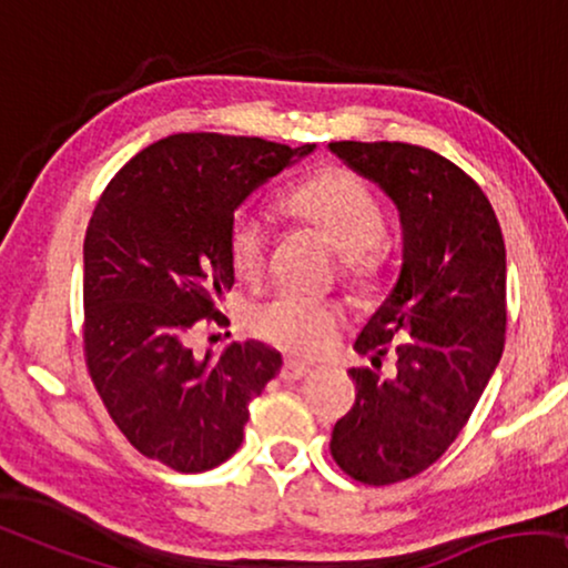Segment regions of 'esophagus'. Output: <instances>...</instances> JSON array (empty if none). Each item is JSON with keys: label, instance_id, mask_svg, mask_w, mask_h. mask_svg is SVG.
Wrapping results in <instances>:
<instances>
[{"label": "esophagus", "instance_id": "34e87169", "mask_svg": "<svg viewBox=\"0 0 568 568\" xmlns=\"http://www.w3.org/2000/svg\"><path fill=\"white\" fill-rule=\"evenodd\" d=\"M308 373H311V367L306 363H298V361H285L281 367V378L287 383L301 381L303 375H308Z\"/></svg>", "mask_w": 568, "mask_h": 568}]
</instances>
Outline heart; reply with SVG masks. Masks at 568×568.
I'll return each instance as SVG.
<instances>
[{
	"label": "heart",
	"instance_id": "obj_1",
	"mask_svg": "<svg viewBox=\"0 0 568 568\" xmlns=\"http://www.w3.org/2000/svg\"><path fill=\"white\" fill-rule=\"evenodd\" d=\"M295 223L308 226L339 252V281L361 298H373L388 281L386 211L371 185L355 172L329 166L281 197ZM229 260L236 277L257 283L270 262V229L254 211H236L229 223ZM342 324L337 303L277 293L257 303L250 326L262 342L283 353L314 357L329 347Z\"/></svg>",
	"mask_w": 568,
	"mask_h": 568
}]
</instances>
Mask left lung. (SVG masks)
Masks as SVG:
<instances>
[{"label":"left lung","instance_id":"8db88e82","mask_svg":"<svg viewBox=\"0 0 568 568\" xmlns=\"http://www.w3.org/2000/svg\"><path fill=\"white\" fill-rule=\"evenodd\" d=\"M339 159L378 182L404 223L398 283L355 349L394 373L353 367L355 404L332 429L349 478L388 486L422 474L476 409L507 332L505 239L484 190L435 151L402 141H334Z\"/></svg>","mask_w":568,"mask_h":568}]
</instances>
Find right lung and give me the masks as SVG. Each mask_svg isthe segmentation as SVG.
<instances>
[{
	"label": "right lung",
	"mask_w": 568,
	"mask_h": 568,
	"mask_svg": "<svg viewBox=\"0 0 568 568\" xmlns=\"http://www.w3.org/2000/svg\"><path fill=\"white\" fill-rule=\"evenodd\" d=\"M314 143L178 133L139 151L100 195L84 236V361L135 450L203 474L239 450L250 404L281 373L262 342L193 355L226 316L229 223L250 193Z\"/></svg>",
	"instance_id": "add662e5"
}]
</instances>
